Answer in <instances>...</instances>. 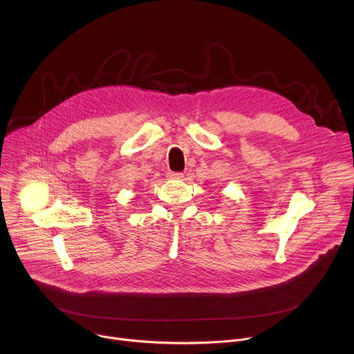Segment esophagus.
I'll list each match as a JSON object with an SVG mask.
<instances>
[{
    "mask_svg": "<svg viewBox=\"0 0 354 354\" xmlns=\"http://www.w3.org/2000/svg\"><path fill=\"white\" fill-rule=\"evenodd\" d=\"M167 176H168L169 179H180V178H182V172H172V171H169V172L167 174Z\"/></svg>",
    "mask_w": 354,
    "mask_h": 354,
    "instance_id": "34e87169",
    "label": "esophagus"
}]
</instances>
